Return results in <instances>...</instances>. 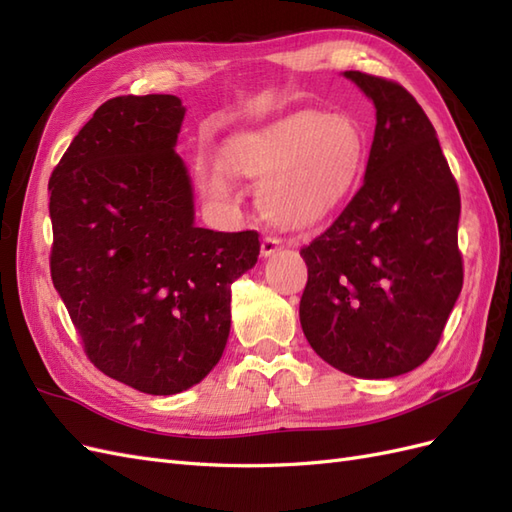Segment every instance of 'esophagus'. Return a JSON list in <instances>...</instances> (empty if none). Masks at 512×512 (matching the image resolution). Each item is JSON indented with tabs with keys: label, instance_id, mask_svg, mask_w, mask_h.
Returning a JSON list of instances; mask_svg holds the SVG:
<instances>
[{
	"label": "esophagus",
	"instance_id": "34e87169",
	"mask_svg": "<svg viewBox=\"0 0 512 512\" xmlns=\"http://www.w3.org/2000/svg\"><path fill=\"white\" fill-rule=\"evenodd\" d=\"M281 246H283V242L277 238V235H266V238L261 240V255L270 257V255L277 253Z\"/></svg>",
	"mask_w": 512,
	"mask_h": 512
}]
</instances>
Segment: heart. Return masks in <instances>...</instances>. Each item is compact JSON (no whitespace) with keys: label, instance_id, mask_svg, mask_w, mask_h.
I'll use <instances>...</instances> for the list:
<instances>
[{"label":"heart","instance_id":"obj_1","mask_svg":"<svg viewBox=\"0 0 512 512\" xmlns=\"http://www.w3.org/2000/svg\"><path fill=\"white\" fill-rule=\"evenodd\" d=\"M365 162V136L346 112L294 114L231 138L222 149L229 175L261 179L257 205L285 225H305L329 212L355 186ZM207 188L225 194L220 170Z\"/></svg>","mask_w":512,"mask_h":512}]
</instances>
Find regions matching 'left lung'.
Instances as JSON below:
<instances>
[{
	"instance_id": "obj_1",
	"label": "left lung",
	"mask_w": 512,
	"mask_h": 512,
	"mask_svg": "<svg viewBox=\"0 0 512 512\" xmlns=\"http://www.w3.org/2000/svg\"><path fill=\"white\" fill-rule=\"evenodd\" d=\"M344 75L374 101L376 129L363 186L300 248L309 272L300 324L333 368L391 378L435 352L461 294V194L409 90L361 71Z\"/></svg>"
}]
</instances>
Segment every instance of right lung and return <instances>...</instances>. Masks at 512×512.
Listing matches in <instances>:
<instances>
[{"label": "right lung", "mask_w": 512, "mask_h": 512, "mask_svg": "<svg viewBox=\"0 0 512 512\" xmlns=\"http://www.w3.org/2000/svg\"><path fill=\"white\" fill-rule=\"evenodd\" d=\"M175 95L114 97L49 179L51 281L90 363L151 396L201 383L231 329V283L257 264V231L194 225L175 153Z\"/></svg>", "instance_id": "1"}]
</instances>
